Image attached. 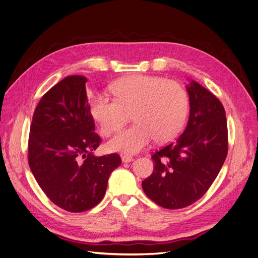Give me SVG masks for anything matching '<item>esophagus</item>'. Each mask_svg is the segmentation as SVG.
I'll list each match as a JSON object with an SVG mask.
<instances>
[{
	"mask_svg": "<svg viewBox=\"0 0 258 258\" xmlns=\"http://www.w3.org/2000/svg\"><path fill=\"white\" fill-rule=\"evenodd\" d=\"M134 160V158L131 157V156H129V155H121V161L122 162H130V161H132Z\"/></svg>",
	"mask_w": 258,
	"mask_h": 258,
	"instance_id": "34e87169",
	"label": "esophagus"
}]
</instances>
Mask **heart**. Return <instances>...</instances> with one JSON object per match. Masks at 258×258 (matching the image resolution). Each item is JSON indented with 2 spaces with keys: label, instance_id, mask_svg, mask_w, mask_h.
<instances>
[{
  "label": "heart",
  "instance_id": "1",
  "mask_svg": "<svg viewBox=\"0 0 258 258\" xmlns=\"http://www.w3.org/2000/svg\"><path fill=\"white\" fill-rule=\"evenodd\" d=\"M114 98L96 93L90 113L101 134L111 136L132 118V126L118 132L110 142L112 151L136 154L155 139L168 142L182 130L188 113V96L181 84L158 76L134 75L111 86Z\"/></svg>",
  "mask_w": 258,
  "mask_h": 258
}]
</instances>
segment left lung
Masks as SVG:
<instances>
[{
	"label": "left lung",
	"mask_w": 258,
	"mask_h": 258,
	"mask_svg": "<svg viewBox=\"0 0 258 258\" xmlns=\"http://www.w3.org/2000/svg\"><path fill=\"white\" fill-rule=\"evenodd\" d=\"M189 119L174 142L155 152L153 173L142 182L146 196L158 206L183 209L208 191L228 153V130L221 101L198 83L187 86Z\"/></svg>",
	"instance_id": "left-lung-1"
}]
</instances>
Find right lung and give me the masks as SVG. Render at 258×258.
Masks as SVG:
<instances>
[{
    "instance_id": "1",
    "label": "right lung",
    "mask_w": 258,
    "mask_h": 258,
    "mask_svg": "<svg viewBox=\"0 0 258 258\" xmlns=\"http://www.w3.org/2000/svg\"><path fill=\"white\" fill-rule=\"evenodd\" d=\"M87 79L71 75L42 97L30 127L28 161L48 199L68 212L80 213L103 199L118 154L97 157L101 143L90 113Z\"/></svg>"
}]
</instances>
